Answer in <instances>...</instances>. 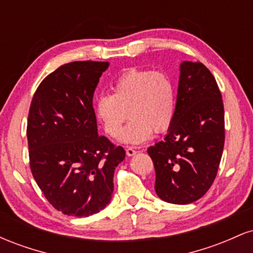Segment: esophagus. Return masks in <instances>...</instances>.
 Instances as JSON below:
<instances>
[{"label":"esophagus","instance_id":"1","mask_svg":"<svg viewBox=\"0 0 253 253\" xmlns=\"http://www.w3.org/2000/svg\"><path fill=\"white\" fill-rule=\"evenodd\" d=\"M136 152H138V151L133 149V147H127V149H126V155L128 157H132V156L136 155Z\"/></svg>","mask_w":253,"mask_h":253}]
</instances>
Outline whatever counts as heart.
Wrapping results in <instances>:
<instances>
[{
    "instance_id": "b5f03b06",
    "label": "heart",
    "mask_w": 253,
    "mask_h": 253,
    "mask_svg": "<svg viewBox=\"0 0 253 253\" xmlns=\"http://www.w3.org/2000/svg\"><path fill=\"white\" fill-rule=\"evenodd\" d=\"M95 117L112 138L120 134L128 112L131 121L119 140L139 145L157 133L167 130L176 112V86L164 71L129 69L112 85V95L103 94L95 102Z\"/></svg>"
}]
</instances>
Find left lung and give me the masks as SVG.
I'll return each instance as SVG.
<instances>
[{
	"instance_id": "8db88e82",
	"label": "left lung",
	"mask_w": 253,
	"mask_h": 253,
	"mask_svg": "<svg viewBox=\"0 0 253 253\" xmlns=\"http://www.w3.org/2000/svg\"><path fill=\"white\" fill-rule=\"evenodd\" d=\"M179 71L169 132L147 153L155 165L157 195L188 205L201 199L215 179L225 144V114L215 78L202 63L184 60Z\"/></svg>"
}]
</instances>
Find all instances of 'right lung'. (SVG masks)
Segmentation results:
<instances>
[{
  "label": "right lung",
  "mask_w": 253,
  "mask_h": 253,
  "mask_svg": "<svg viewBox=\"0 0 253 253\" xmlns=\"http://www.w3.org/2000/svg\"><path fill=\"white\" fill-rule=\"evenodd\" d=\"M108 62L64 64L43 78L32 98L27 139L32 175L65 215L89 216L112 200L125 150L98 135L92 97Z\"/></svg>",
  "instance_id": "right-lung-1"
}]
</instances>
